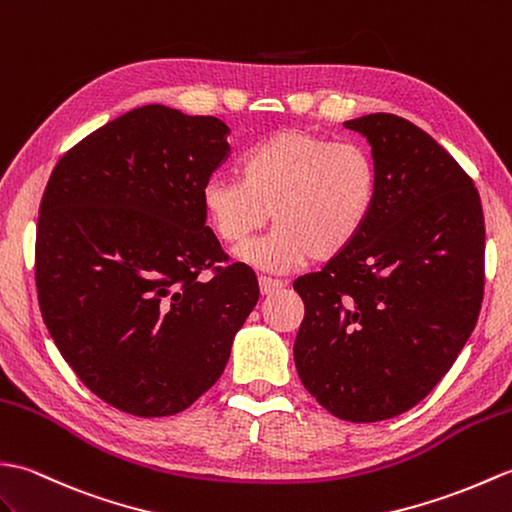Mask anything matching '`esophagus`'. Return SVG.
<instances>
[{
    "label": "esophagus",
    "mask_w": 512,
    "mask_h": 512,
    "mask_svg": "<svg viewBox=\"0 0 512 512\" xmlns=\"http://www.w3.org/2000/svg\"><path fill=\"white\" fill-rule=\"evenodd\" d=\"M258 287H260V293H263V295H269V293L280 291L282 287H285V280L269 278V276H258Z\"/></svg>",
    "instance_id": "esophagus-1"
}]
</instances>
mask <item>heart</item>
Instances as JSON below:
<instances>
[{"instance_id":"1","label":"heart","mask_w":512,"mask_h":512,"mask_svg":"<svg viewBox=\"0 0 512 512\" xmlns=\"http://www.w3.org/2000/svg\"><path fill=\"white\" fill-rule=\"evenodd\" d=\"M377 197L379 173L368 149L304 129L260 142L247 153L241 179L212 175L201 186L206 221L227 245L245 243L274 214V232L238 252L271 271L344 254L368 225Z\"/></svg>"}]
</instances>
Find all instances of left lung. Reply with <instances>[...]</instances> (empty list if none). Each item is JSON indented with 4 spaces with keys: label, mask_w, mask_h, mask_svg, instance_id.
Returning <instances> with one entry per match:
<instances>
[{
    "label": "left lung",
    "mask_w": 512,
    "mask_h": 512,
    "mask_svg": "<svg viewBox=\"0 0 512 512\" xmlns=\"http://www.w3.org/2000/svg\"><path fill=\"white\" fill-rule=\"evenodd\" d=\"M372 146L379 197L344 254L293 289L304 320L300 381L348 423H377L423 401L471 337L484 295V214L471 177L410 120L344 122Z\"/></svg>",
    "instance_id": "obj_1"
}]
</instances>
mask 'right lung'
<instances>
[{
    "label": "right lung",
    "mask_w": 512,
    "mask_h": 512,
    "mask_svg": "<svg viewBox=\"0 0 512 512\" xmlns=\"http://www.w3.org/2000/svg\"><path fill=\"white\" fill-rule=\"evenodd\" d=\"M227 133L214 116L138 107L72 146L45 186L43 322L76 377L120 412H184L217 383L258 302L247 265L214 267L227 256L201 208Z\"/></svg>",
    "instance_id": "right-lung-1"
}]
</instances>
